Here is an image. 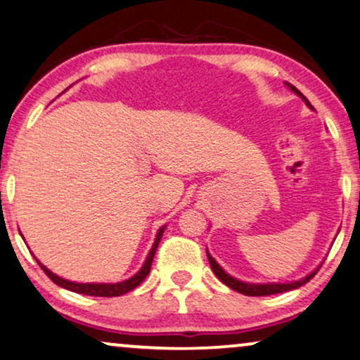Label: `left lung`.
Masks as SVG:
<instances>
[{"label":"left lung","instance_id":"obj_1","mask_svg":"<svg viewBox=\"0 0 360 360\" xmlns=\"http://www.w3.org/2000/svg\"><path fill=\"white\" fill-rule=\"evenodd\" d=\"M286 85H288V87H290L291 90H293V92H295L296 95H300V97L304 100V102H306V105H308V107H311V103L308 102V98H306L304 95L301 94L300 90L295 87V85H291V84H286ZM207 258H209L210 266H212V271L215 273V276H217L219 280L222 281L224 285H227L229 288L236 290V291H238V293L247 295V296H268V295L283 293V291L296 290V288H300V286H303V285L308 283V281L311 280V278H313V276L316 275V273H318L319 268H321V265H319L318 268H316V270H314L313 273H309L308 276L301 278V280H298V281H291V283H263V285H257V283H243V281L237 280V278L230 276L229 273H225V271H224V268L220 266L219 263L215 262L212 257H210V253H209V252H207Z\"/></svg>","mask_w":360,"mask_h":360}]
</instances>
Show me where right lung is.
Returning <instances> with one entry per match:
<instances>
[{
	"mask_svg": "<svg viewBox=\"0 0 360 360\" xmlns=\"http://www.w3.org/2000/svg\"><path fill=\"white\" fill-rule=\"evenodd\" d=\"M166 225H162V227L158 230L156 233V238H155V243H153L150 253H148L146 257V262L143 263L141 270L136 273V275H133L131 278H128V280L124 281H120V283H75V281H69V280H64V278L57 276L56 273H52L49 268H46L42 263L37 260L36 262L39 263V266L44 270V273L47 276L51 278L52 281H54L56 285L62 286V288L65 290H70L74 291V293H80V295H87V296H107V298H112V296H122L124 293H128V291L135 290L138 285L141 283L143 280L148 276V273L151 270V263H153V258H155V253H156V248L160 245V240L162 237V232H165Z\"/></svg>",
	"mask_w": 360,
	"mask_h": 360,
	"instance_id": "obj_1",
	"label": "right lung"
}]
</instances>
